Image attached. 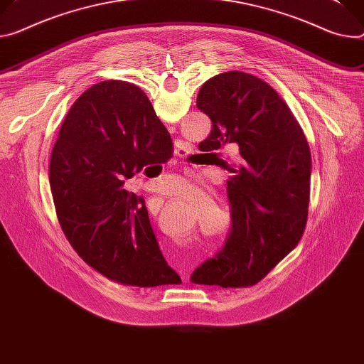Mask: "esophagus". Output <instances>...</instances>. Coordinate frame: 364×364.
Returning a JSON list of instances; mask_svg holds the SVG:
<instances>
[{"instance_id": "34e87169", "label": "esophagus", "mask_w": 364, "mask_h": 364, "mask_svg": "<svg viewBox=\"0 0 364 364\" xmlns=\"http://www.w3.org/2000/svg\"><path fill=\"white\" fill-rule=\"evenodd\" d=\"M176 154H178V151H176Z\"/></svg>"}]
</instances>
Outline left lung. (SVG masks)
Returning a JSON list of instances; mask_svg holds the SVG:
<instances>
[{"instance_id":"obj_1","label":"left lung","mask_w":364,"mask_h":364,"mask_svg":"<svg viewBox=\"0 0 364 364\" xmlns=\"http://www.w3.org/2000/svg\"><path fill=\"white\" fill-rule=\"evenodd\" d=\"M197 109L209 116L205 144L238 146L229 165L230 229L213 258L191 282L247 287L266 277L301 241L308 219L311 151L304 130L279 94L262 80L229 71L208 80Z\"/></svg>"}]
</instances>
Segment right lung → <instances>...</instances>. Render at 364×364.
<instances>
[{"mask_svg": "<svg viewBox=\"0 0 364 364\" xmlns=\"http://www.w3.org/2000/svg\"><path fill=\"white\" fill-rule=\"evenodd\" d=\"M170 134L136 85L112 80L82 92L65 117L49 164L58 220L77 254L122 284H178L145 202L124 181L164 162Z\"/></svg>", "mask_w": 364, "mask_h": 364, "instance_id": "right-lung-1", "label": "right lung"}]
</instances>
